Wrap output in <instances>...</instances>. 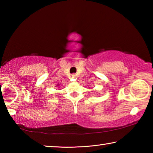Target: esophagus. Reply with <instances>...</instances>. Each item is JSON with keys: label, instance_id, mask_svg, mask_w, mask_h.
<instances>
[{"label": "esophagus", "instance_id": "1", "mask_svg": "<svg viewBox=\"0 0 153 153\" xmlns=\"http://www.w3.org/2000/svg\"><path fill=\"white\" fill-rule=\"evenodd\" d=\"M71 77H72V78H76V74H72L71 75Z\"/></svg>", "mask_w": 153, "mask_h": 153}]
</instances>
